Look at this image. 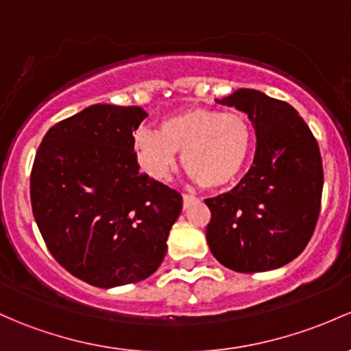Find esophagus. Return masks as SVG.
<instances>
[{"label": "esophagus", "instance_id": "34e87169", "mask_svg": "<svg viewBox=\"0 0 351 351\" xmlns=\"http://www.w3.org/2000/svg\"><path fill=\"white\" fill-rule=\"evenodd\" d=\"M191 202H195V197H190V195H183V208H188Z\"/></svg>", "mask_w": 351, "mask_h": 351}]
</instances>
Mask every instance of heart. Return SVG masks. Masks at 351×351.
Here are the masks:
<instances>
[{"label": "heart", "mask_w": 351, "mask_h": 351, "mask_svg": "<svg viewBox=\"0 0 351 351\" xmlns=\"http://www.w3.org/2000/svg\"><path fill=\"white\" fill-rule=\"evenodd\" d=\"M252 146V131L239 112L193 108L161 121L160 131L141 129L134 153L143 171L163 182L182 153L183 168L200 186L219 190L241 175Z\"/></svg>", "instance_id": "obj_1"}]
</instances>
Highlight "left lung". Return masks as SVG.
<instances>
[{
    "label": "left lung",
    "instance_id": "obj_1",
    "mask_svg": "<svg viewBox=\"0 0 351 351\" xmlns=\"http://www.w3.org/2000/svg\"><path fill=\"white\" fill-rule=\"evenodd\" d=\"M217 102L249 116L256 156L237 186L206 198V242L235 272L272 271L304 250L322 208L323 163L318 143L298 110L254 88Z\"/></svg>",
    "mask_w": 351,
    "mask_h": 351
}]
</instances>
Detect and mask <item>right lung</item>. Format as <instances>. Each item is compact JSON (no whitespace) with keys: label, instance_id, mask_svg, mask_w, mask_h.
I'll use <instances>...</instances> for the list:
<instances>
[{"label":"right lung","instance_id":"right-lung-1","mask_svg":"<svg viewBox=\"0 0 351 351\" xmlns=\"http://www.w3.org/2000/svg\"><path fill=\"white\" fill-rule=\"evenodd\" d=\"M138 106L94 104L49 129L36 151L29 198L50 254L95 287L149 278L166 254L182 195L139 171Z\"/></svg>","mask_w":351,"mask_h":351}]
</instances>
